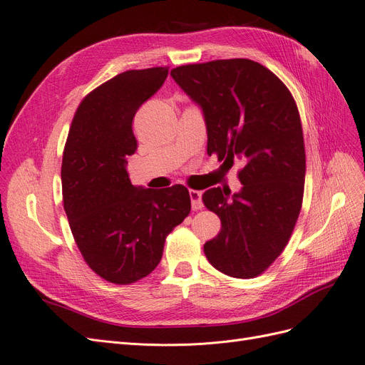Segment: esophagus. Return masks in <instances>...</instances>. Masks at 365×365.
I'll return each instance as SVG.
<instances>
[{"instance_id": "obj_1", "label": "esophagus", "mask_w": 365, "mask_h": 365, "mask_svg": "<svg viewBox=\"0 0 365 365\" xmlns=\"http://www.w3.org/2000/svg\"><path fill=\"white\" fill-rule=\"evenodd\" d=\"M189 195H190V200H192V208L193 210H201L204 207L202 201H201L202 192H200V190H189Z\"/></svg>"}]
</instances>
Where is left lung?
Masks as SVG:
<instances>
[{"mask_svg":"<svg viewBox=\"0 0 365 365\" xmlns=\"http://www.w3.org/2000/svg\"><path fill=\"white\" fill-rule=\"evenodd\" d=\"M170 74L202 108L208 155L228 168L242 163L239 193L228 200L230 190L215 187L202 195L222 224L205 242V257L230 277H257L289 242L303 204L306 153L297 103L277 76L251 59L181 65Z\"/></svg>","mask_w":365,"mask_h":365,"instance_id":"left-lung-1","label":"left lung"}]
</instances>
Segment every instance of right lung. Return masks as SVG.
Returning <instances> with one entry per match:
<instances>
[{
	"label": "right lung",
	"mask_w": 365,
	"mask_h": 365,
	"mask_svg": "<svg viewBox=\"0 0 365 365\" xmlns=\"http://www.w3.org/2000/svg\"><path fill=\"white\" fill-rule=\"evenodd\" d=\"M168 74V67L129 70L97 86L77 106L63 148V208L76 245L88 267L114 284L155 269L165 237L192 208L184 185L143 189L126 172V157L137 150L135 113Z\"/></svg>",
	"instance_id": "obj_1"
}]
</instances>
